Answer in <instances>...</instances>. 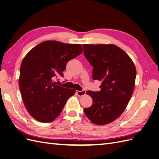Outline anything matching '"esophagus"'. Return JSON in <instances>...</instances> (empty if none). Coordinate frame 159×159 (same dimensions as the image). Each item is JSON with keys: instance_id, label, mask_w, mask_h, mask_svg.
<instances>
[{"instance_id": "34e87169", "label": "esophagus", "mask_w": 159, "mask_h": 159, "mask_svg": "<svg viewBox=\"0 0 159 159\" xmlns=\"http://www.w3.org/2000/svg\"><path fill=\"white\" fill-rule=\"evenodd\" d=\"M76 94H77L79 96H83L86 94V91L85 90H82V91H79L77 90L76 92Z\"/></svg>"}]
</instances>
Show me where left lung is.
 <instances>
[{
  "instance_id": "obj_1",
  "label": "left lung",
  "mask_w": 159,
  "mask_h": 159,
  "mask_svg": "<svg viewBox=\"0 0 159 159\" xmlns=\"http://www.w3.org/2000/svg\"><path fill=\"white\" fill-rule=\"evenodd\" d=\"M84 54L93 66V79L101 81L100 91H87L93 104L84 110L96 125L116 120L124 112L134 90L136 68L124 50L114 44H83Z\"/></svg>"
}]
</instances>
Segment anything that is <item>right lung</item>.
Here are the masks:
<instances>
[{"label": "right lung", "mask_w": 159, "mask_h": 159, "mask_svg": "<svg viewBox=\"0 0 159 159\" xmlns=\"http://www.w3.org/2000/svg\"><path fill=\"white\" fill-rule=\"evenodd\" d=\"M82 52L80 44L48 40L25 56L20 66L19 86L25 108L35 120L53 121L75 94V90L56 85L53 80L63 76L68 61Z\"/></svg>", "instance_id": "right-lung-1"}]
</instances>
